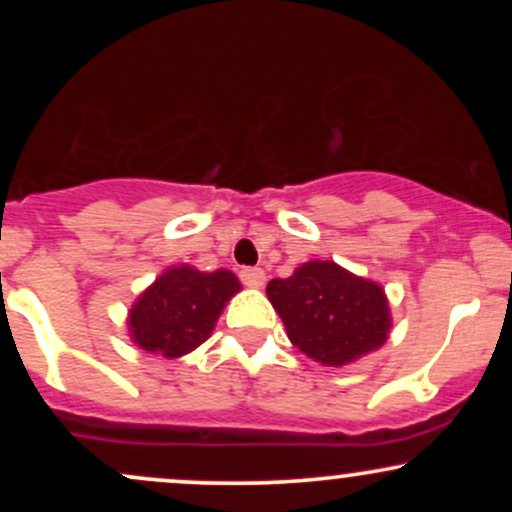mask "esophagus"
<instances>
[{"label": "esophagus", "instance_id": "esophagus-1", "mask_svg": "<svg viewBox=\"0 0 512 512\" xmlns=\"http://www.w3.org/2000/svg\"><path fill=\"white\" fill-rule=\"evenodd\" d=\"M264 269L260 267H245L240 269V281H243L245 286H250V289H260V286H264Z\"/></svg>", "mask_w": 512, "mask_h": 512}]
</instances>
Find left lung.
Segmentation results:
<instances>
[{"instance_id": "8db88e82", "label": "left lung", "mask_w": 512, "mask_h": 512, "mask_svg": "<svg viewBox=\"0 0 512 512\" xmlns=\"http://www.w3.org/2000/svg\"><path fill=\"white\" fill-rule=\"evenodd\" d=\"M267 296L291 342L325 366L380 349L390 332L383 289L334 262H308L289 279H272Z\"/></svg>"}]
</instances>
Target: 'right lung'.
Returning a JSON list of instances; mask_svg holds the SVG:
<instances>
[{"label": "right lung", "instance_id": "add662e5", "mask_svg": "<svg viewBox=\"0 0 512 512\" xmlns=\"http://www.w3.org/2000/svg\"><path fill=\"white\" fill-rule=\"evenodd\" d=\"M238 291L240 281L226 269L211 274L192 267L168 269L129 313L134 344L166 358L190 354L209 337L223 305Z\"/></svg>", "mask_w": 512, "mask_h": 512}]
</instances>
